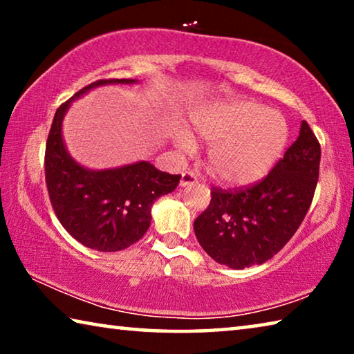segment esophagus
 Returning a JSON list of instances; mask_svg holds the SVG:
<instances>
[{"label": "esophagus", "mask_w": 354, "mask_h": 354, "mask_svg": "<svg viewBox=\"0 0 354 354\" xmlns=\"http://www.w3.org/2000/svg\"><path fill=\"white\" fill-rule=\"evenodd\" d=\"M198 183V178H196V175L194 171H184L181 175V181H179V185L181 187H185V185H190V184H195Z\"/></svg>", "instance_id": "34e87169"}]
</instances>
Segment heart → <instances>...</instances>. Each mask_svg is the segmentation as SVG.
<instances>
[{
    "mask_svg": "<svg viewBox=\"0 0 354 354\" xmlns=\"http://www.w3.org/2000/svg\"><path fill=\"white\" fill-rule=\"evenodd\" d=\"M194 133L211 143L206 165L215 181L248 187L262 181L283 154L289 129L283 115L248 100H220L203 104L190 117ZM176 142L184 151L196 148L189 129Z\"/></svg>",
    "mask_w": 354,
    "mask_h": 354,
    "instance_id": "b5f03b06",
    "label": "heart"
}]
</instances>
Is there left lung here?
<instances>
[{
    "instance_id": "1",
    "label": "left lung",
    "mask_w": 354,
    "mask_h": 354,
    "mask_svg": "<svg viewBox=\"0 0 354 354\" xmlns=\"http://www.w3.org/2000/svg\"><path fill=\"white\" fill-rule=\"evenodd\" d=\"M319 167L320 143L301 122L298 139L261 183L234 192L212 189L209 207L194 221L203 250L236 270L272 259L301 225Z\"/></svg>"
}]
</instances>
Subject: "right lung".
Here are the masks:
<instances>
[{
    "label": "right lung",
    "mask_w": 354,
    "mask_h": 354,
    "mask_svg": "<svg viewBox=\"0 0 354 354\" xmlns=\"http://www.w3.org/2000/svg\"><path fill=\"white\" fill-rule=\"evenodd\" d=\"M137 80H101L81 88L56 111L45 151V178L59 221L84 247L120 251L140 241L151 223V207L171 194L181 176L160 171L147 160L92 170L71 158L62 136V122L71 103L107 84Z\"/></svg>",
    "instance_id": "add662e5"
}]
</instances>
